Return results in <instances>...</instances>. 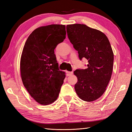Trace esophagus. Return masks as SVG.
Listing matches in <instances>:
<instances>
[{
  "mask_svg": "<svg viewBox=\"0 0 132 132\" xmlns=\"http://www.w3.org/2000/svg\"><path fill=\"white\" fill-rule=\"evenodd\" d=\"M73 74V71H68L67 72V75L68 76H70Z\"/></svg>",
  "mask_w": 132,
  "mask_h": 132,
  "instance_id": "1",
  "label": "esophagus"
}]
</instances>
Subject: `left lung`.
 Listing matches in <instances>:
<instances>
[{"label": "left lung", "mask_w": 132, "mask_h": 132, "mask_svg": "<svg viewBox=\"0 0 132 132\" xmlns=\"http://www.w3.org/2000/svg\"><path fill=\"white\" fill-rule=\"evenodd\" d=\"M67 32L79 59L86 58L89 63L87 68L74 71L78 78L76 93L83 101H95L105 93L112 73L114 55L111 44L101 31L84 24L68 25Z\"/></svg>", "instance_id": "left-lung-1"}]
</instances>
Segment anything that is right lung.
Returning <instances> with one entry per match:
<instances>
[{
    "mask_svg": "<svg viewBox=\"0 0 132 132\" xmlns=\"http://www.w3.org/2000/svg\"><path fill=\"white\" fill-rule=\"evenodd\" d=\"M65 35V25L41 26L30 35L23 47L20 66L22 81L31 97L41 105L56 100L65 78L54 54Z\"/></svg>",
    "mask_w": 132,
    "mask_h": 132,
    "instance_id": "right-lung-1",
    "label": "right lung"
}]
</instances>
